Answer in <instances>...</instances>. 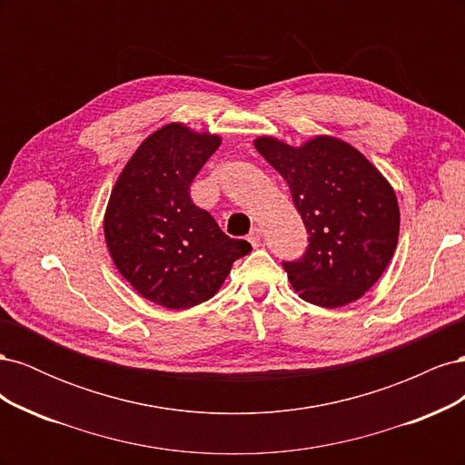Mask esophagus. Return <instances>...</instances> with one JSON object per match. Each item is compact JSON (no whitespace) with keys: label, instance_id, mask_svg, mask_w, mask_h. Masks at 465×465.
I'll return each instance as SVG.
<instances>
[{"label":"esophagus","instance_id":"34e87169","mask_svg":"<svg viewBox=\"0 0 465 465\" xmlns=\"http://www.w3.org/2000/svg\"><path fill=\"white\" fill-rule=\"evenodd\" d=\"M248 242L252 244V246H260L262 244V231L258 229V227H254V229H252L250 232H248Z\"/></svg>","mask_w":465,"mask_h":465}]
</instances>
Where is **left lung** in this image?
Listing matches in <instances>:
<instances>
[{
    "instance_id": "1",
    "label": "left lung",
    "mask_w": 465,
    "mask_h": 465,
    "mask_svg": "<svg viewBox=\"0 0 465 465\" xmlns=\"http://www.w3.org/2000/svg\"><path fill=\"white\" fill-rule=\"evenodd\" d=\"M256 149L287 180L308 232L304 254L283 262L292 289L326 308L361 299L398 244L400 207L388 182L355 147L328 135L299 149L260 137Z\"/></svg>"
}]
</instances>
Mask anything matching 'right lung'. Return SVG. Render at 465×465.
Returning <instances> with one entry per match:
<instances>
[{
    "label": "right lung",
    "mask_w": 465,
    "mask_h": 465,
    "mask_svg": "<svg viewBox=\"0 0 465 465\" xmlns=\"http://www.w3.org/2000/svg\"><path fill=\"white\" fill-rule=\"evenodd\" d=\"M221 145L182 124L149 135L125 164L104 217L118 272L147 301L190 308L213 297L252 246L224 234L190 198V186Z\"/></svg>",
    "instance_id": "right-lung-1"
}]
</instances>
